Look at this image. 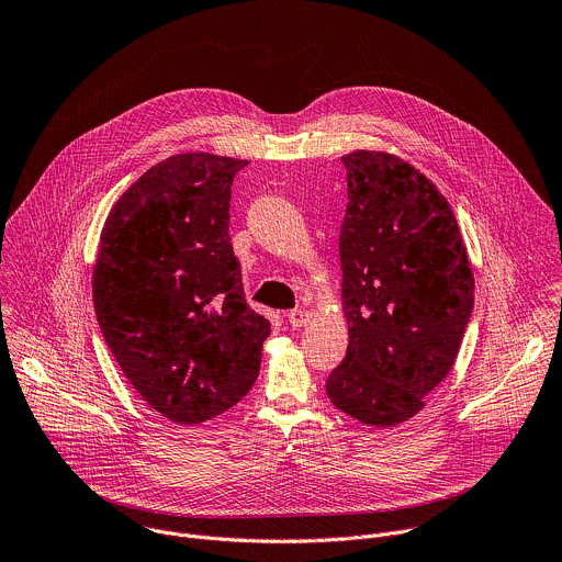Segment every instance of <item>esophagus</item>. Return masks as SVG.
Masks as SVG:
<instances>
[{
    "instance_id": "obj_1",
    "label": "esophagus",
    "mask_w": 562,
    "mask_h": 562,
    "mask_svg": "<svg viewBox=\"0 0 562 562\" xmlns=\"http://www.w3.org/2000/svg\"><path fill=\"white\" fill-rule=\"evenodd\" d=\"M289 325L293 327V329H300V327H306L308 323H311V313L306 311V308H293V311H289Z\"/></svg>"
}]
</instances>
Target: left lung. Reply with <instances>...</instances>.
Segmentation results:
<instances>
[{"mask_svg":"<svg viewBox=\"0 0 562 562\" xmlns=\"http://www.w3.org/2000/svg\"><path fill=\"white\" fill-rule=\"evenodd\" d=\"M340 228L345 360L327 395L369 427L414 418L451 371L473 308V276L456 215L416 167L353 150Z\"/></svg>","mask_w":562,"mask_h":562,"instance_id":"8db88e82","label":"left lung"}]
</instances>
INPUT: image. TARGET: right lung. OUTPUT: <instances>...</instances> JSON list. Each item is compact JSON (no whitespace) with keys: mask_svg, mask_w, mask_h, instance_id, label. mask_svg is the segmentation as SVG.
Masks as SVG:
<instances>
[{"mask_svg":"<svg viewBox=\"0 0 562 562\" xmlns=\"http://www.w3.org/2000/svg\"><path fill=\"white\" fill-rule=\"evenodd\" d=\"M247 159L180 153L113 204L93 269L98 323L146 403L200 425L243 400L271 323L256 313L228 235L231 184Z\"/></svg>","mask_w":562,"mask_h":562,"instance_id":"add662e5","label":"right lung"}]
</instances>
